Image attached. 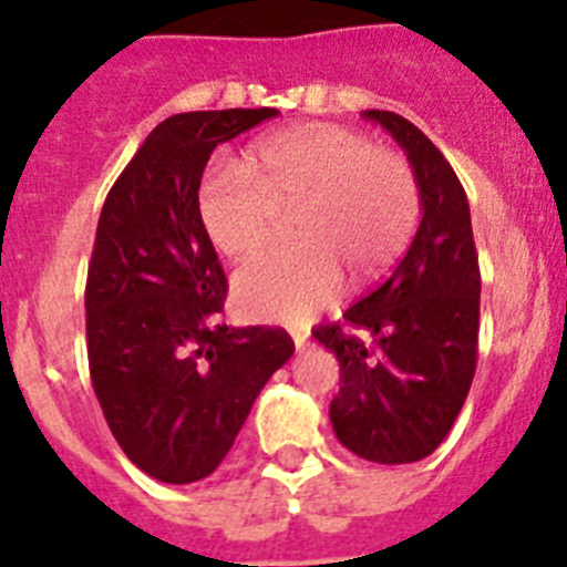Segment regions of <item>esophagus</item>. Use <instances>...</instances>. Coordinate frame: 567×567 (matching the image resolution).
Here are the masks:
<instances>
[{"label":"esophagus","mask_w":567,"mask_h":567,"mask_svg":"<svg viewBox=\"0 0 567 567\" xmlns=\"http://www.w3.org/2000/svg\"><path fill=\"white\" fill-rule=\"evenodd\" d=\"M290 336H293L296 350H305V344H308V333H305V330H290Z\"/></svg>","instance_id":"obj_1"}]
</instances>
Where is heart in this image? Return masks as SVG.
<instances>
[{
	"mask_svg": "<svg viewBox=\"0 0 567 567\" xmlns=\"http://www.w3.org/2000/svg\"><path fill=\"white\" fill-rule=\"evenodd\" d=\"M417 203L404 155L333 124L265 137L248 169L212 163L197 192L203 231L228 259L262 251L279 212L293 208V246L254 259L234 279L239 308L265 321H305L328 308L341 271L355 285L384 277L415 228Z\"/></svg>",
	"mask_w": 567,
	"mask_h": 567,
	"instance_id": "obj_1",
	"label": "heart"
}]
</instances>
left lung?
I'll list each match as a JSON object with an SVG mask.
<instances>
[{"label":"left lung","mask_w":567,"mask_h":567,"mask_svg":"<svg viewBox=\"0 0 567 567\" xmlns=\"http://www.w3.org/2000/svg\"><path fill=\"white\" fill-rule=\"evenodd\" d=\"M364 118L410 157L423 217L395 271L313 339L339 359L336 437L364 461L395 466L432 455L463 410L477 367L481 268L466 192L441 150L395 112Z\"/></svg>","instance_id":"1"}]
</instances>
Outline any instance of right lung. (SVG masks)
<instances>
[{
	"label": "right lung",
	"mask_w": 567,
	"mask_h": 567,
	"mask_svg": "<svg viewBox=\"0 0 567 567\" xmlns=\"http://www.w3.org/2000/svg\"><path fill=\"white\" fill-rule=\"evenodd\" d=\"M274 115H172L101 208L84 293L90 379L124 455L161 483L220 466L265 381L293 355L282 328L220 321L226 274L197 208L212 152Z\"/></svg>",
	"instance_id": "1"
}]
</instances>
